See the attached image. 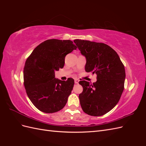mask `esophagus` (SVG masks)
Returning <instances> with one entry per match:
<instances>
[{
	"instance_id": "1",
	"label": "esophagus",
	"mask_w": 146,
	"mask_h": 146,
	"mask_svg": "<svg viewBox=\"0 0 146 146\" xmlns=\"http://www.w3.org/2000/svg\"><path fill=\"white\" fill-rule=\"evenodd\" d=\"M74 82H75V83H76V84H77V83H78V82H79V80H78L77 78H76L74 80Z\"/></svg>"
}]
</instances>
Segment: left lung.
Returning a JSON list of instances; mask_svg holds the SVG:
<instances>
[{
  "instance_id": "1",
  "label": "left lung",
  "mask_w": 146,
  "mask_h": 146,
  "mask_svg": "<svg viewBox=\"0 0 146 146\" xmlns=\"http://www.w3.org/2000/svg\"><path fill=\"white\" fill-rule=\"evenodd\" d=\"M74 42L86 60L85 70L96 74L92 84L80 81L79 94L82 110L90 116H100L111 110L121 98L124 88V66L114 49L104 43L76 39Z\"/></svg>"
}]
</instances>
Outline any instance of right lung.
<instances>
[{
	"instance_id": "add662e5",
	"label": "right lung",
	"mask_w": 146,
	"mask_h": 146,
	"mask_svg": "<svg viewBox=\"0 0 146 146\" xmlns=\"http://www.w3.org/2000/svg\"><path fill=\"white\" fill-rule=\"evenodd\" d=\"M76 49L70 40L48 39L35 48L26 60L24 86L29 99L40 111L55 113L67 103L74 80L56 78L55 71L63 68L66 55Z\"/></svg>"
}]
</instances>
